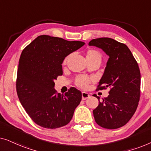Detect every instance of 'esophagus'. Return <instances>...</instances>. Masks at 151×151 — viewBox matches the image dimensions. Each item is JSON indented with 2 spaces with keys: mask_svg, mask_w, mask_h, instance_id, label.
Returning a JSON list of instances; mask_svg holds the SVG:
<instances>
[{
  "mask_svg": "<svg viewBox=\"0 0 151 151\" xmlns=\"http://www.w3.org/2000/svg\"><path fill=\"white\" fill-rule=\"evenodd\" d=\"M90 97V95L88 93H86V92H82V99L83 100H86V99L87 98H88Z\"/></svg>",
  "mask_w": 151,
  "mask_h": 151,
  "instance_id": "34e87169",
  "label": "esophagus"
}]
</instances>
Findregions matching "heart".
Wrapping results in <instances>:
<instances>
[{
	"label": "heart",
	"instance_id": "1",
	"mask_svg": "<svg viewBox=\"0 0 151 151\" xmlns=\"http://www.w3.org/2000/svg\"><path fill=\"white\" fill-rule=\"evenodd\" d=\"M69 56H67L65 58V59L64 60L63 63L65 64L67 63L68 59H69ZM86 58L87 61L90 60H102V55L98 51L96 50V49H88L86 53ZM92 79L90 78L86 77L84 76H78L76 79V85L82 88H86L87 87L88 84L92 81Z\"/></svg>",
	"mask_w": 151,
	"mask_h": 151
}]
</instances>
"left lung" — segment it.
<instances>
[{"mask_svg":"<svg viewBox=\"0 0 151 151\" xmlns=\"http://www.w3.org/2000/svg\"><path fill=\"white\" fill-rule=\"evenodd\" d=\"M88 45L102 49L109 56L97 88H109V95L93 111L95 120L105 129H118L131 119L137 108L141 82L138 64L129 47L114 39H93Z\"/></svg>","mask_w":151,"mask_h":151,"instance_id":"obj_1","label":"left lung"}]
</instances>
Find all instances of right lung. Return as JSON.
I'll use <instances>...</instances> for the list:
<instances>
[{"instance_id":"1","label":"right lung","mask_w":151,"mask_h":151,"mask_svg":"<svg viewBox=\"0 0 151 151\" xmlns=\"http://www.w3.org/2000/svg\"><path fill=\"white\" fill-rule=\"evenodd\" d=\"M85 43L42 35L22 51L16 80L19 100L33 121L46 129H57L71 121L82 100L71 87L65 95L55 90L54 80L63 75L66 57Z\"/></svg>"}]
</instances>
